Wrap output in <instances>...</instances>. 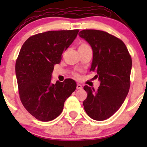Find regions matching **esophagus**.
Here are the masks:
<instances>
[{
  "label": "esophagus",
  "mask_w": 147,
  "mask_h": 147,
  "mask_svg": "<svg viewBox=\"0 0 147 147\" xmlns=\"http://www.w3.org/2000/svg\"><path fill=\"white\" fill-rule=\"evenodd\" d=\"M76 88H77V89L78 90H81L82 89V86L80 84H77V86H76Z\"/></svg>",
  "instance_id": "1"
}]
</instances>
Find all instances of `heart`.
<instances>
[{"label": "heart", "instance_id": "1", "mask_svg": "<svg viewBox=\"0 0 147 147\" xmlns=\"http://www.w3.org/2000/svg\"><path fill=\"white\" fill-rule=\"evenodd\" d=\"M86 47H88V45H87V44H86V43H81L80 45V46H79V48H78V49H83V48H85ZM74 76H76V77H78V74H76V73H74Z\"/></svg>", "mask_w": 147, "mask_h": 147}]
</instances>
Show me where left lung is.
Returning a JSON list of instances; mask_svg holds the SVG:
<instances>
[{"instance_id": "obj_1", "label": "left lung", "mask_w": 147, "mask_h": 147, "mask_svg": "<svg viewBox=\"0 0 147 147\" xmlns=\"http://www.w3.org/2000/svg\"><path fill=\"white\" fill-rule=\"evenodd\" d=\"M93 51L90 71H95L100 85L97 90L88 86L84 89L88 96L83 102L88 116L104 120L120 108L130 88L132 59L122 40L105 31L85 29L79 33Z\"/></svg>"}]
</instances>
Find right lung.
<instances>
[{
    "instance_id": "1",
    "label": "right lung",
    "mask_w": 147,
    "mask_h": 147,
    "mask_svg": "<svg viewBox=\"0 0 147 147\" xmlns=\"http://www.w3.org/2000/svg\"><path fill=\"white\" fill-rule=\"evenodd\" d=\"M78 32L75 29L37 34L27 39L20 50L15 65L20 99L37 120L48 122L57 118L64 102L75 91L77 85L74 80L52 84L51 74Z\"/></svg>"
}]
</instances>
